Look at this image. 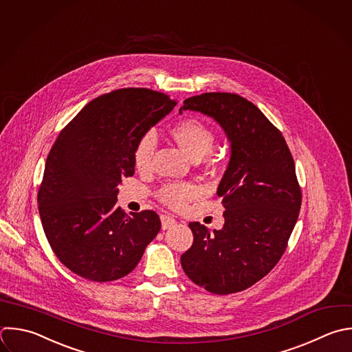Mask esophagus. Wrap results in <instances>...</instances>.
<instances>
[{
    "label": "esophagus",
    "instance_id": "esophagus-1",
    "mask_svg": "<svg viewBox=\"0 0 352 352\" xmlns=\"http://www.w3.org/2000/svg\"><path fill=\"white\" fill-rule=\"evenodd\" d=\"M161 224H162V230H168L176 224V220L170 214H161Z\"/></svg>",
    "mask_w": 352,
    "mask_h": 352
}]
</instances>
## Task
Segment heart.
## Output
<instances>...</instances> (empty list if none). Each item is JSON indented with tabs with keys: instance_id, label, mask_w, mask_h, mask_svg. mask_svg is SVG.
<instances>
[{
	"instance_id": "b5f03b06",
	"label": "heart",
	"mask_w": 352,
	"mask_h": 352,
	"mask_svg": "<svg viewBox=\"0 0 352 352\" xmlns=\"http://www.w3.org/2000/svg\"><path fill=\"white\" fill-rule=\"evenodd\" d=\"M169 133L177 146L184 151V154L194 161L201 160L205 155L209 154L216 142L213 129L204 121L192 117L183 118L176 122L169 129ZM155 146L157 142L153 133H146L139 139L133 150V164L139 172L146 173L151 169ZM216 161L217 160L212 155L205 157V162L208 165H213ZM198 195L199 190L192 183H168L164 184L157 192L158 199L173 209H183Z\"/></svg>"
}]
</instances>
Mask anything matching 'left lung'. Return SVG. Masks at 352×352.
<instances>
[{
	"instance_id": "obj_1",
	"label": "left lung",
	"mask_w": 352,
	"mask_h": 352,
	"mask_svg": "<svg viewBox=\"0 0 352 352\" xmlns=\"http://www.w3.org/2000/svg\"><path fill=\"white\" fill-rule=\"evenodd\" d=\"M184 110L220 124L231 158L217 187L224 226L210 231L190 223L194 242L182 267L210 293H236L265 276L286 250L301 206L294 161L280 131L239 95L202 94L186 99L179 111Z\"/></svg>"
}]
</instances>
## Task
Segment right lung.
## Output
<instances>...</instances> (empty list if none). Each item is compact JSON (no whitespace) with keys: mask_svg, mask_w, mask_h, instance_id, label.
I'll return each mask as SVG.
<instances>
[{"mask_svg":"<svg viewBox=\"0 0 352 352\" xmlns=\"http://www.w3.org/2000/svg\"><path fill=\"white\" fill-rule=\"evenodd\" d=\"M176 102L146 88L117 89L89 102L59 133L45 164L38 210L56 257L95 282L128 275L161 230L154 210L117 206V186L133 176L139 139Z\"/></svg>","mask_w":352,"mask_h":352,"instance_id":"right-lung-1","label":"right lung"}]
</instances>
